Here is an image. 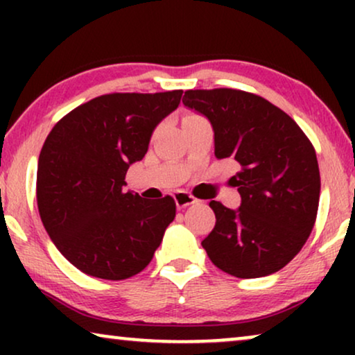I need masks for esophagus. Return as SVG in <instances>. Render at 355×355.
<instances>
[{
	"label": "esophagus",
	"instance_id": "obj_1",
	"mask_svg": "<svg viewBox=\"0 0 355 355\" xmlns=\"http://www.w3.org/2000/svg\"><path fill=\"white\" fill-rule=\"evenodd\" d=\"M174 202H176L178 208H186L189 205H193V203H197L198 200L193 196H191V193L179 191V192L174 193Z\"/></svg>",
	"mask_w": 355,
	"mask_h": 355
}]
</instances>
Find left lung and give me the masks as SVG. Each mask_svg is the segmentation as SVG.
Instances as JSON below:
<instances>
[{
	"mask_svg": "<svg viewBox=\"0 0 355 355\" xmlns=\"http://www.w3.org/2000/svg\"><path fill=\"white\" fill-rule=\"evenodd\" d=\"M182 103L211 123L215 157L239 163L231 184L237 210L211 200L216 225L202 241L218 268L236 278L279 271L299 254L317 220V155L295 121L249 92L187 90Z\"/></svg>",
	"mask_w": 355,
	"mask_h": 355,
	"instance_id": "1",
	"label": "left lung"
}]
</instances>
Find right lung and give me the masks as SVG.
Instances as JSON below:
<instances>
[{"label": "right lung", "mask_w": 355, "mask_h": 355, "mask_svg": "<svg viewBox=\"0 0 355 355\" xmlns=\"http://www.w3.org/2000/svg\"><path fill=\"white\" fill-rule=\"evenodd\" d=\"M181 96L182 90L101 95L48 134L38 157V211L53 244L82 273L128 279L152 261L176 203L125 192L124 179Z\"/></svg>", "instance_id": "right-lung-1"}]
</instances>
